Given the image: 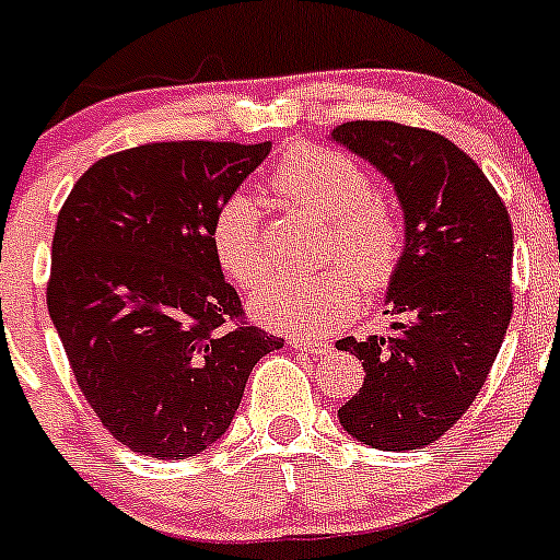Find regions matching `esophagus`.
<instances>
[{
    "mask_svg": "<svg viewBox=\"0 0 560 560\" xmlns=\"http://www.w3.org/2000/svg\"><path fill=\"white\" fill-rule=\"evenodd\" d=\"M290 345L295 348V351H306V353H326L328 351V342L304 337V334H292Z\"/></svg>",
    "mask_w": 560,
    "mask_h": 560,
    "instance_id": "34e87169",
    "label": "esophagus"
}]
</instances>
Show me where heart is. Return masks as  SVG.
<instances>
[{
    "label": "heart",
    "mask_w": 560,
    "mask_h": 560,
    "mask_svg": "<svg viewBox=\"0 0 560 560\" xmlns=\"http://www.w3.org/2000/svg\"><path fill=\"white\" fill-rule=\"evenodd\" d=\"M281 198L328 218V256L345 265L306 276H273L250 298V315L279 331H331L353 315L359 281L378 292L395 279L404 259V221L386 198L373 192L362 162L328 145H292L273 171ZM209 245L223 273L243 290L268 276L270 256L254 198L232 192L215 209Z\"/></svg>",
    "instance_id": "b5f03b06"
}]
</instances>
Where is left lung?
I'll list each match as a JSON object with an SVG mask.
<instances>
[{
	"instance_id": "obj_1",
	"label": "left lung",
	"mask_w": 560,
	"mask_h": 560,
	"mask_svg": "<svg viewBox=\"0 0 560 560\" xmlns=\"http://www.w3.org/2000/svg\"><path fill=\"white\" fill-rule=\"evenodd\" d=\"M395 185L406 218L404 259L386 304L400 323L384 337L339 339L364 368L339 409L353 439L420 451L472 406L514 312V232L503 198L453 140L395 121H348L331 132Z\"/></svg>"
}]
</instances>
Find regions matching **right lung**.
Returning <instances> with one entry per match:
<instances>
[{
    "label": "right lung",
    "instance_id": "obj_1",
    "mask_svg": "<svg viewBox=\"0 0 560 560\" xmlns=\"http://www.w3.org/2000/svg\"><path fill=\"white\" fill-rule=\"evenodd\" d=\"M270 143L174 140L93 162L57 215L46 306L80 392L129 451L176 462L226 433L284 339L245 320L215 262V209Z\"/></svg>",
    "mask_w": 560,
    "mask_h": 560
}]
</instances>
